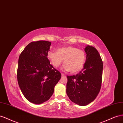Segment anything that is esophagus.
Returning <instances> with one entry per match:
<instances>
[{
	"label": "esophagus",
	"instance_id": "obj_1",
	"mask_svg": "<svg viewBox=\"0 0 123 123\" xmlns=\"http://www.w3.org/2000/svg\"><path fill=\"white\" fill-rule=\"evenodd\" d=\"M61 75H62V76H66L65 74H63V73H61Z\"/></svg>",
	"mask_w": 123,
	"mask_h": 123
}]
</instances>
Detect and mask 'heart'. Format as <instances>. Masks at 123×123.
Returning <instances> with one entry per match:
<instances>
[{
	"instance_id": "heart-1",
	"label": "heart",
	"mask_w": 123,
	"mask_h": 123,
	"mask_svg": "<svg viewBox=\"0 0 123 123\" xmlns=\"http://www.w3.org/2000/svg\"><path fill=\"white\" fill-rule=\"evenodd\" d=\"M47 58L55 68H58L64 60V70L76 73L83 68L86 61V54L85 51L75 47L65 46L58 48L57 51H49Z\"/></svg>"
}]
</instances>
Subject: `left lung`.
Returning <instances> with one entry per match:
<instances>
[{
	"instance_id": "1",
	"label": "left lung",
	"mask_w": 123,
	"mask_h": 123,
	"mask_svg": "<svg viewBox=\"0 0 123 123\" xmlns=\"http://www.w3.org/2000/svg\"><path fill=\"white\" fill-rule=\"evenodd\" d=\"M83 68L76 75L67 76L66 93L69 99L79 106H86L96 98L101 85L103 63L95 48L87 45Z\"/></svg>"
}]
</instances>
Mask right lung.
Listing matches in <instances>:
<instances>
[{
	"mask_svg": "<svg viewBox=\"0 0 123 123\" xmlns=\"http://www.w3.org/2000/svg\"><path fill=\"white\" fill-rule=\"evenodd\" d=\"M51 42H32L21 52L17 68V81L26 98L34 104L48 100L61 74L47 58Z\"/></svg>",
	"mask_w": 123,
	"mask_h": 123,
	"instance_id": "right-lung-1",
	"label": "right lung"
}]
</instances>
